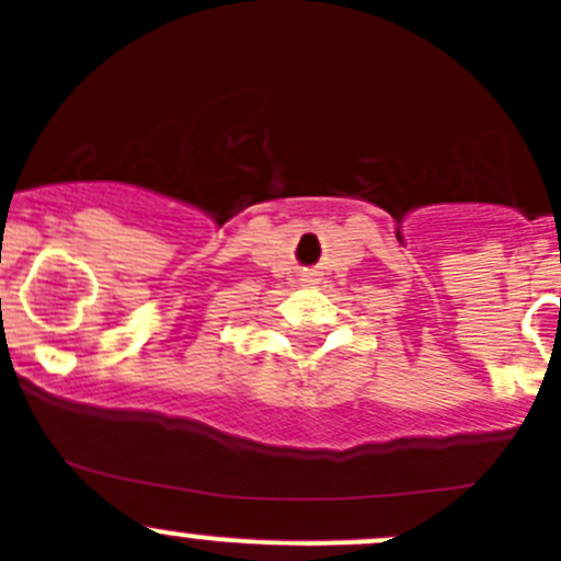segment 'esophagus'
Instances as JSON below:
<instances>
[{
  "label": "esophagus",
  "mask_w": 561,
  "mask_h": 561,
  "mask_svg": "<svg viewBox=\"0 0 561 561\" xmlns=\"http://www.w3.org/2000/svg\"><path fill=\"white\" fill-rule=\"evenodd\" d=\"M310 282H312V279H310Z\"/></svg>",
  "instance_id": "34e87169"
}]
</instances>
